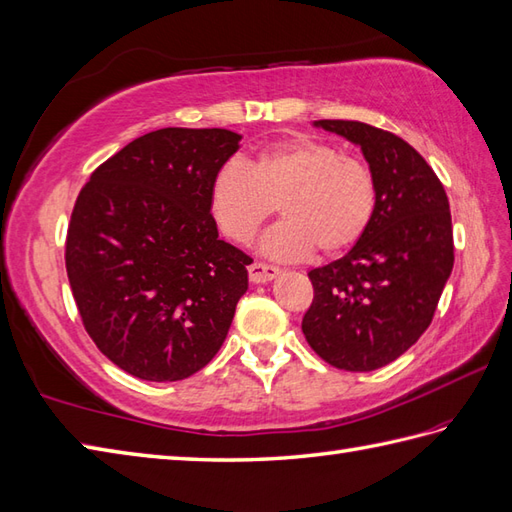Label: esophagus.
<instances>
[{
	"label": "esophagus",
	"instance_id": "1",
	"mask_svg": "<svg viewBox=\"0 0 512 512\" xmlns=\"http://www.w3.org/2000/svg\"><path fill=\"white\" fill-rule=\"evenodd\" d=\"M278 273H280L278 267L267 265V263H252V265H249V280H252L254 284L271 282L273 278L278 276Z\"/></svg>",
	"mask_w": 512,
	"mask_h": 512
}]
</instances>
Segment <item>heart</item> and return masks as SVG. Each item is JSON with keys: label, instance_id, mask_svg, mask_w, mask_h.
<instances>
[{"label": "heart", "instance_id": "heart-1", "mask_svg": "<svg viewBox=\"0 0 512 512\" xmlns=\"http://www.w3.org/2000/svg\"><path fill=\"white\" fill-rule=\"evenodd\" d=\"M378 191L371 171L339 147L315 139L271 145L247 160L226 162L210 182L208 208L234 243H249L276 215L284 223L263 241V252L297 260L317 249L339 256L367 234Z\"/></svg>", "mask_w": 512, "mask_h": 512}]
</instances>
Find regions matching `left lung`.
Here are the masks:
<instances>
[{
    "label": "left lung",
    "instance_id": "8db88e82",
    "mask_svg": "<svg viewBox=\"0 0 512 512\" xmlns=\"http://www.w3.org/2000/svg\"><path fill=\"white\" fill-rule=\"evenodd\" d=\"M313 126L360 147L378 204L350 252L308 271L315 299L302 332L328 365L373 371L400 358L430 326L454 267L450 202L432 167L400 136L343 119Z\"/></svg>",
    "mask_w": 512,
    "mask_h": 512
}]
</instances>
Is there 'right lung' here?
<instances>
[{
    "instance_id": "right-lung-1",
    "label": "right lung",
    "mask_w": 512,
    "mask_h": 512,
    "mask_svg": "<svg viewBox=\"0 0 512 512\" xmlns=\"http://www.w3.org/2000/svg\"><path fill=\"white\" fill-rule=\"evenodd\" d=\"M223 128H162L95 169L67 232V276L84 328L130 376L176 382L215 358L252 258L219 239L215 173L239 152Z\"/></svg>"
}]
</instances>
